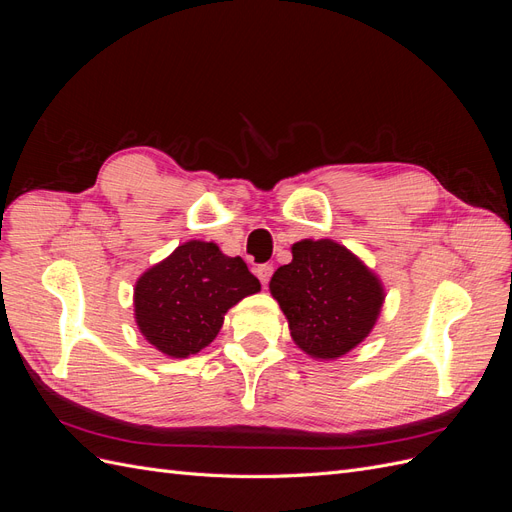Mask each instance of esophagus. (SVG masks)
<instances>
[{
    "label": "esophagus",
    "mask_w": 512,
    "mask_h": 512,
    "mask_svg": "<svg viewBox=\"0 0 512 512\" xmlns=\"http://www.w3.org/2000/svg\"><path fill=\"white\" fill-rule=\"evenodd\" d=\"M256 275H258V280L262 282V286H267L269 280H271V275H273V267L271 265H258Z\"/></svg>",
    "instance_id": "esophagus-1"
}]
</instances>
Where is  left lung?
<instances>
[{"label": "left lung", "instance_id": "obj_1", "mask_svg": "<svg viewBox=\"0 0 512 512\" xmlns=\"http://www.w3.org/2000/svg\"><path fill=\"white\" fill-rule=\"evenodd\" d=\"M269 282L292 342L316 361H335L376 327L386 292L380 277L346 245L301 239Z\"/></svg>", "mask_w": 512, "mask_h": 512}]
</instances>
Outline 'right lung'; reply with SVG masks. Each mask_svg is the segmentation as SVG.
<instances>
[{"label": "right lung", "mask_w": 512, "mask_h": 512, "mask_svg": "<svg viewBox=\"0 0 512 512\" xmlns=\"http://www.w3.org/2000/svg\"><path fill=\"white\" fill-rule=\"evenodd\" d=\"M260 290V282L218 243L190 239L149 267L134 284V320L147 342L170 359L207 348L232 305Z\"/></svg>", "instance_id": "obj_1"}]
</instances>
